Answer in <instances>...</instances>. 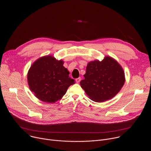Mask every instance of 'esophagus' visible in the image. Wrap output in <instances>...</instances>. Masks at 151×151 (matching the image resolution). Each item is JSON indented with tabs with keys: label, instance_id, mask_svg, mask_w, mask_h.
Wrapping results in <instances>:
<instances>
[{
	"label": "esophagus",
	"instance_id": "1",
	"mask_svg": "<svg viewBox=\"0 0 151 151\" xmlns=\"http://www.w3.org/2000/svg\"><path fill=\"white\" fill-rule=\"evenodd\" d=\"M75 81H76V83H79V82H80V81H81V78L79 77V78H78L76 79V80H75Z\"/></svg>",
	"mask_w": 151,
	"mask_h": 151
}]
</instances>
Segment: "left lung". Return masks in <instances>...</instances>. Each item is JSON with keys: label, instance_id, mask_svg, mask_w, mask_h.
Returning <instances> with one entry per match:
<instances>
[{"label": "left lung", "instance_id": "1", "mask_svg": "<svg viewBox=\"0 0 151 151\" xmlns=\"http://www.w3.org/2000/svg\"><path fill=\"white\" fill-rule=\"evenodd\" d=\"M83 76L80 82L81 87L91 100L98 103L116 96L125 82L122 67L110 56H106L102 61L89 62Z\"/></svg>", "mask_w": 151, "mask_h": 151}]
</instances>
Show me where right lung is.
<instances>
[{
    "label": "right lung",
    "instance_id": "add662e5",
    "mask_svg": "<svg viewBox=\"0 0 151 151\" xmlns=\"http://www.w3.org/2000/svg\"><path fill=\"white\" fill-rule=\"evenodd\" d=\"M63 64V60L47 55L38 59L30 67L27 73L28 83L30 90L41 101L55 103L75 83Z\"/></svg>",
    "mask_w": 151,
    "mask_h": 151
}]
</instances>
